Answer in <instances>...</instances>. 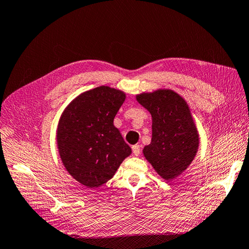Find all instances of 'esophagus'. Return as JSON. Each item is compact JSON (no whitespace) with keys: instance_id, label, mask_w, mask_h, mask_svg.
<instances>
[{"instance_id":"esophagus-1","label":"esophagus","mask_w":249,"mask_h":249,"mask_svg":"<svg viewBox=\"0 0 249 249\" xmlns=\"http://www.w3.org/2000/svg\"><path fill=\"white\" fill-rule=\"evenodd\" d=\"M131 149H133V154L135 155V157H138V155L140 154V145L135 144L131 147Z\"/></svg>"}]
</instances>
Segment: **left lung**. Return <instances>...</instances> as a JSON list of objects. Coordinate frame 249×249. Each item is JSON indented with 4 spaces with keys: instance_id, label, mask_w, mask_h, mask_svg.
<instances>
[{
    "instance_id": "8db88e82",
    "label": "left lung",
    "mask_w": 249,
    "mask_h": 249,
    "mask_svg": "<svg viewBox=\"0 0 249 249\" xmlns=\"http://www.w3.org/2000/svg\"><path fill=\"white\" fill-rule=\"evenodd\" d=\"M152 116V139L143 148L145 160L163 179L178 177L196 158L198 131L187 101L172 89L136 96Z\"/></svg>"
}]
</instances>
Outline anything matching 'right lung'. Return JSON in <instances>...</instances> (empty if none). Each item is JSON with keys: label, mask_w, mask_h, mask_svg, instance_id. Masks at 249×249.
<instances>
[{"label": "right lung", "mask_w": 249, "mask_h": 249, "mask_svg": "<svg viewBox=\"0 0 249 249\" xmlns=\"http://www.w3.org/2000/svg\"><path fill=\"white\" fill-rule=\"evenodd\" d=\"M125 98L124 91L99 86L75 97L62 112L58 151L67 172L83 186H102L131 153L113 124Z\"/></svg>", "instance_id": "add662e5"}]
</instances>
